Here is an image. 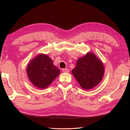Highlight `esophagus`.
Returning <instances> with one entry per match:
<instances>
[{
  "mask_svg": "<svg viewBox=\"0 0 130 130\" xmlns=\"http://www.w3.org/2000/svg\"><path fill=\"white\" fill-rule=\"evenodd\" d=\"M62 70L63 72H64V73H68V72H69V69H67V68H65V69H62Z\"/></svg>",
  "mask_w": 130,
  "mask_h": 130,
  "instance_id": "obj_1",
  "label": "esophagus"
}]
</instances>
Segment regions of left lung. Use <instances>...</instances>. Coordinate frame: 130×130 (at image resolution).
Here are the masks:
<instances>
[{
    "label": "left lung",
    "instance_id": "1",
    "mask_svg": "<svg viewBox=\"0 0 130 130\" xmlns=\"http://www.w3.org/2000/svg\"><path fill=\"white\" fill-rule=\"evenodd\" d=\"M72 74L82 88L91 89L100 83L104 73L102 61L91 52L78 59Z\"/></svg>",
    "mask_w": 130,
    "mask_h": 130
}]
</instances>
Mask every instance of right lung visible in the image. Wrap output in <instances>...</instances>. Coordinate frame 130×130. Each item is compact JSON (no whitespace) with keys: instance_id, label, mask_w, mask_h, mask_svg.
<instances>
[{"instance_id":"1","label":"right lung","mask_w":130,"mask_h":130,"mask_svg":"<svg viewBox=\"0 0 130 130\" xmlns=\"http://www.w3.org/2000/svg\"><path fill=\"white\" fill-rule=\"evenodd\" d=\"M60 73V70L46 54H40L30 61L27 67L30 81L38 88H47Z\"/></svg>"}]
</instances>
